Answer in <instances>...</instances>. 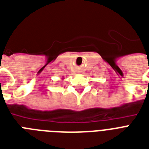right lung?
I'll return each instance as SVG.
<instances>
[{
  "instance_id": "1",
  "label": "right lung",
  "mask_w": 149,
  "mask_h": 149,
  "mask_svg": "<svg viewBox=\"0 0 149 149\" xmlns=\"http://www.w3.org/2000/svg\"><path fill=\"white\" fill-rule=\"evenodd\" d=\"M64 79V78H62V79Z\"/></svg>"
}]
</instances>
